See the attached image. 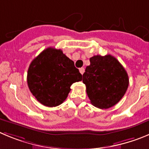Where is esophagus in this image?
<instances>
[{
    "mask_svg": "<svg viewBox=\"0 0 149 149\" xmlns=\"http://www.w3.org/2000/svg\"><path fill=\"white\" fill-rule=\"evenodd\" d=\"M79 72L81 73V74H83V73H84V68H79Z\"/></svg>",
    "mask_w": 149,
    "mask_h": 149,
    "instance_id": "esophagus-1",
    "label": "esophagus"
}]
</instances>
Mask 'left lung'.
<instances>
[{"label": "left lung", "instance_id": "left-lung-1", "mask_svg": "<svg viewBox=\"0 0 149 149\" xmlns=\"http://www.w3.org/2000/svg\"><path fill=\"white\" fill-rule=\"evenodd\" d=\"M82 81L93 106L108 109L120 101L127 90L129 76L118 60L111 55L94 56L90 59Z\"/></svg>", "mask_w": 149, "mask_h": 149}]
</instances>
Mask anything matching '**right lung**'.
Wrapping results in <instances>:
<instances>
[{
  "instance_id": "right-lung-1",
  "label": "right lung",
  "mask_w": 149,
  "mask_h": 149,
  "mask_svg": "<svg viewBox=\"0 0 149 149\" xmlns=\"http://www.w3.org/2000/svg\"><path fill=\"white\" fill-rule=\"evenodd\" d=\"M82 75L62 50L48 48L31 62L27 82L31 93L42 105L59 106L68 97L70 86Z\"/></svg>"
}]
</instances>
